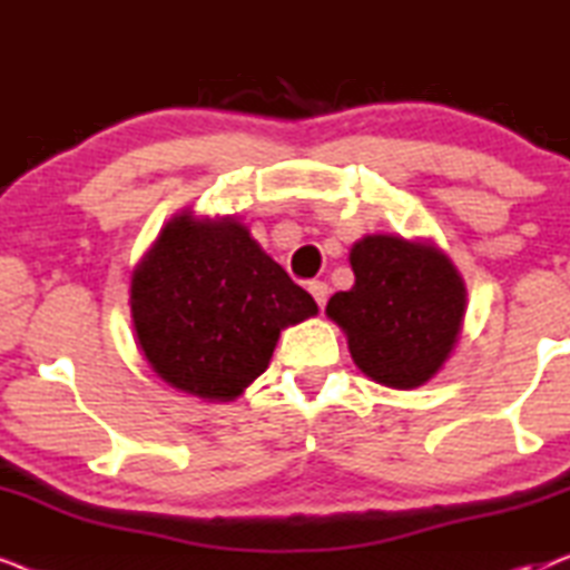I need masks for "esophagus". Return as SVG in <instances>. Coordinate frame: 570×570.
<instances>
[{
  "label": "esophagus",
  "instance_id": "obj_1",
  "mask_svg": "<svg viewBox=\"0 0 570 570\" xmlns=\"http://www.w3.org/2000/svg\"><path fill=\"white\" fill-rule=\"evenodd\" d=\"M308 293L314 295V301L318 303V308L326 306V298H330V285L326 283H311L308 285Z\"/></svg>",
  "mask_w": 570,
  "mask_h": 570
}]
</instances>
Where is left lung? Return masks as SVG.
<instances>
[{
	"label": "left lung",
	"mask_w": 570,
	"mask_h": 570,
	"mask_svg": "<svg viewBox=\"0 0 570 570\" xmlns=\"http://www.w3.org/2000/svg\"><path fill=\"white\" fill-rule=\"evenodd\" d=\"M355 285L334 293L326 316L345 332L350 355L371 381L415 389L449 361L464 324L466 287L431 240L389 233L350 248Z\"/></svg>",
	"instance_id": "1"
}]
</instances>
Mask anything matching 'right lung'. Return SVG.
Listing matches in <instances>:
<instances>
[{"mask_svg":"<svg viewBox=\"0 0 570 570\" xmlns=\"http://www.w3.org/2000/svg\"><path fill=\"white\" fill-rule=\"evenodd\" d=\"M139 353L168 386L233 402L267 371L279 332L318 314L316 301L233 215L170 217L131 272Z\"/></svg>","mask_w":570,"mask_h":570,"instance_id":"obj_1","label":"right lung"}]
</instances>
